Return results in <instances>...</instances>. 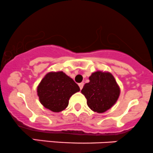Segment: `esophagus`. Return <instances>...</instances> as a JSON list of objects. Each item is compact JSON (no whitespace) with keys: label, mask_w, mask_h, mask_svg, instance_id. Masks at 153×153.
I'll return each mask as SVG.
<instances>
[{"label":"esophagus","mask_w":153,"mask_h":153,"mask_svg":"<svg viewBox=\"0 0 153 153\" xmlns=\"http://www.w3.org/2000/svg\"><path fill=\"white\" fill-rule=\"evenodd\" d=\"M79 88H80V90H82V89L83 86H84V83H83V82L79 83Z\"/></svg>","instance_id":"esophagus-1"}]
</instances>
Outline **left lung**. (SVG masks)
Wrapping results in <instances>:
<instances>
[{
  "label": "left lung",
  "instance_id": "8db88e82",
  "mask_svg": "<svg viewBox=\"0 0 153 153\" xmlns=\"http://www.w3.org/2000/svg\"><path fill=\"white\" fill-rule=\"evenodd\" d=\"M81 92L87 99L88 106L93 111L102 113L115 105L120 94V88L114 76L109 72L98 71L89 77Z\"/></svg>",
  "mask_w": 153,
  "mask_h": 153
}]
</instances>
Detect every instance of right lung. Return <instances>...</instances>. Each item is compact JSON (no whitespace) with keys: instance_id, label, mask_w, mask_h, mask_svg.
Segmentation results:
<instances>
[{"instance_id":"add662e5","label":"right lung","mask_w":153,"mask_h":153,"mask_svg":"<svg viewBox=\"0 0 153 153\" xmlns=\"http://www.w3.org/2000/svg\"><path fill=\"white\" fill-rule=\"evenodd\" d=\"M79 91L78 85L62 71L47 74L37 86L40 103L56 113L65 110L71 97Z\"/></svg>"}]
</instances>
